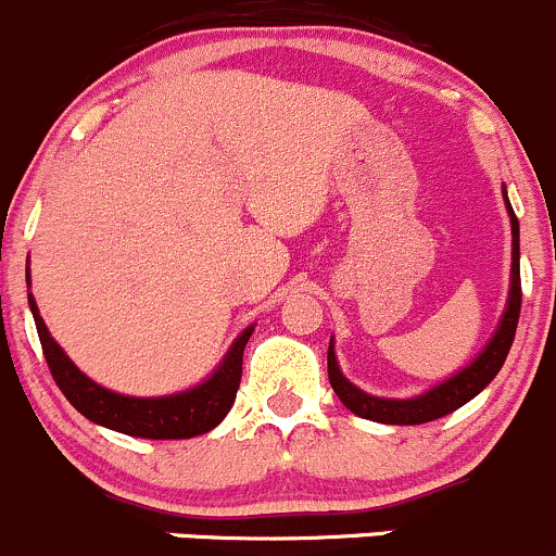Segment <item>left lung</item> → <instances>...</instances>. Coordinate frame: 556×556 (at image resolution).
I'll use <instances>...</instances> for the list:
<instances>
[{"label": "left lung", "instance_id": "8db88e82", "mask_svg": "<svg viewBox=\"0 0 556 556\" xmlns=\"http://www.w3.org/2000/svg\"><path fill=\"white\" fill-rule=\"evenodd\" d=\"M503 199H506L508 217H511V288H508V304L503 312L501 325H497L495 336L490 339V344L481 350V355L476 357L470 366H465L463 371L454 374L446 382L435 384L433 390L422 392L417 397H406V401H397V397H377L363 392L361 387H355L350 379L341 374L339 363H336L333 352V339L328 346V379L333 392L339 395V401L350 408L352 414L363 419H371V422L382 425H422L433 422V419L446 417V414L457 412L459 406H465L468 401H473L492 379L497 377V371L506 363L508 350L514 344V336H517V323H519V309H521V279H519V220L511 210V201H508L506 188H503Z\"/></svg>", "mask_w": 556, "mask_h": 556}]
</instances>
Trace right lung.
Instances as JSON below:
<instances>
[{
    "label": "right lung",
    "instance_id": "obj_1",
    "mask_svg": "<svg viewBox=\"0 0 556 556\" xmlns=\"http://www.w3.org/2000/svg\"><path fill=\"white\" fill-rule=\"evenodd\" d=\"M29 285V274H26ZM29 306L35 314V325L42 344L45 361H48L50 374L55 384L64 392L66 401L77 408L86 419L102 425V428L117 430V433L137 435V439H193V435L210 433L212 428L226 419L231 412L233 397H237L239 382H242V355L250 341L255 325L244 328L226 352L223 363L212 377L204 382L190 387L185 392H174L164 397H131L112 392L106 387L88 379L75 363L66 357V352L55 344L53 336L48 333V325L39 317V309L29 293Z\"/></svg>",
    "mask_w": 556,
    "mask_h": 556
}]
</instances>
